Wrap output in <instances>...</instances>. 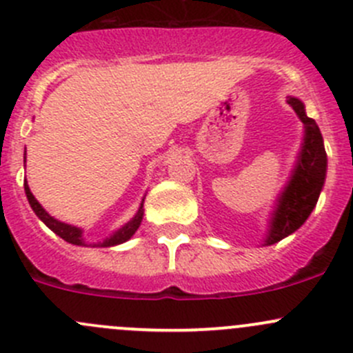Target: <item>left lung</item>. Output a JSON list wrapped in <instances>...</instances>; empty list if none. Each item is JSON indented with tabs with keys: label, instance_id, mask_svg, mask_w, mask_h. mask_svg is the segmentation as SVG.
<instances>
[{
	"label": "left lung",
	"instance_id": "8db88e82",
	"mask_svg": "<svg viewBox=\"0 0 353 353\" xmlns=\"http://www.w3.org/2000/svg\"><path fill=\"white\" fill-rule=\"evenodd\" d=\"M288 104L294 108L305 126L304 147H302L294 176L280 196L279 205L273 213L266 244L279 243L283 237L295 232L307 220L318 203L326 176V152L318 124L312 117H307L304 104L299 99L290 97Z\"/></svg>",
	"mask_w": 353,
	"mask_h": 353
}]
</instances>
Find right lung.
Returning <instances> with one entry per match:
<instances>
[{"label":"right lung","instance_id":"add662e5","mask_svg":"<svg viewBox=\"0 0 353 353\" xmlns=\"http://www.w3.org/2000/svg\"><path fill=\"white\" fill-rule=\"evenodd\" d=\"M23 186H25V194H27V199H28V203H30L32 210L35 212V215H37L39 219H41L42 222H44L46 225H48L49 229L52 230V232L58 234L61 239H65L66 243H70V244H77V245H83L85 244L83 241H81V230L78 229V227L68 225V223H63V222H59V220L52 219V216L49 215V213L46 212V210L42 208L41 205H39V201L34 198V194L30 193L27 181H25ZM141 219H143V203H141L140 210H138V213H137V216H134L131 222H128L126 225L123 227V229H119L116 234H112L109 239H105L101 245H105V248H109V245H116V244L124 243V241H128L131 236H133L134 232H137V229L140 227V223H141Z\"/></svg>","mask_w":353,"mask_h":353}]
</instances>
